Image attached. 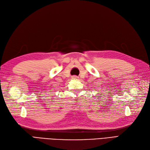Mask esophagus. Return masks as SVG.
<instances>
[{
	"label": "esophagus",
	"instance_id": "34e87169",
	"mask_svg": "<svg viewBox=\"0 0 150 150\" xmlns=\"http://www.w3.org/2000/svg\"><path fill=\"white\" fill-rule=\"evenodd\" d=\"M72 79H78V77L77 76H72Z\"/></svg>",
	"mask_w": 150,
	"mask_h": 150
}]
</instances>
